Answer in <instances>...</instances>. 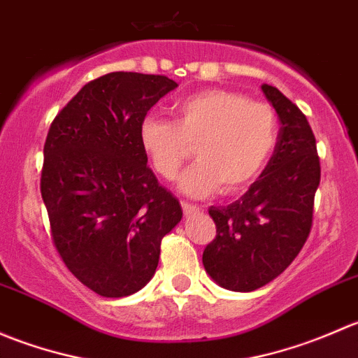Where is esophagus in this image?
<instances>
[{
    "mask_svg": "<svg viewBox=\"0 0 358 358\" xmlns=\"http://www.w3.org/2000/svg\"><path fill=\"white\" fill-rule=\"evenodd\" d=\"M182 209H183V215H185V216H189V215H192V213L199 211V208H197V206L190 204V202H187V201H182Z\"/></svg>",
    "mask_w": 358,
    "mask_h": 358,
    "instance_id": "1",
    "label": "esophagus"
}]
</instances>
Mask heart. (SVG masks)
<instances>
[{
  "label": "heart",
  "instance_id": "heart-1",
  "mask_svg": "<svg viewBox=\"0 0 358 358\" xmlns=\"http://www.w3.org/2000/svg\"><path fill=\"white\" fill-rule=\"evenodd\" d=\"M279 122L272 106L251 102L230 90H204L180 100L173 121L147 115L138 126V142L161 178L173 180L190 149L197 162L183 173L180 189L204 197L241 192L259 175L277 143Z\"/></svg>",
  "mask_w": 358,
  "mask_h": 358
}]
</instances>
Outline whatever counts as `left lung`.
Masks as SVG:
<instances>
[{
    "label": "left lung",
    "instance_id": "left-lung-1",
    "mask_svg": "<svg viewBox=\"0 0 358 358\" xmlns=\"http://www.w3.org/2000/svg\"><path fill=\"white\" fill-rule=\"evenodd\" d=\"M262 90L280 121L273 156L239 201L209 208L216 237L202 252L211 279L239 292L263 287L298 256L312 230L320 183L315 136L305 114L275 86Z\"/></svg>",
    "mask_w": 358,
    "mask_h": 358
}]
</instances>
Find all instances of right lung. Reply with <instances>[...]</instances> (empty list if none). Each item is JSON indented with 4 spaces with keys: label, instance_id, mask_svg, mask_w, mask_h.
<instances>
[{
    "label": "right lung",
    "instance_id": "add662e5",
    "mask_svg": "<svg viewBox=\"0 0 358 358\" xmlns=\"http://www.w3.org/2000/svg\"><path fill=\"white\" fill-rule=\"evenodd\" d=\"M176 86L166 76L109 72L79 90L46 136L41 197L53 244L72 275L106 298L152 279L162 237L182 220L138 142L142 119Z\"/></svg>",
    "mask_w": 358,
    "mask_h": 358
}]
</instances>
